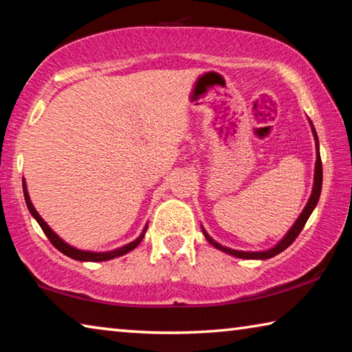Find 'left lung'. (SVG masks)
<instances>
[{
	"label": "left lung",
	"mask_w": 352,
	"mask_h": 352,
	"mask_svg": "<svg viewBox=\"0 0 352 352\" xmlns=\"http://www.w3.org/2000/svg\"><path fill=\"white\" fill-rule=\"evenodd\" d=\"M309 124L310 128H312V134L315 138V151H316V162H315V173H314V187H312V193H310V198L307 201L306 207H304L301 214L296 218V221L292 224V228L289 229V232H287L284 237H282L278 243H276L273 248H268V250H263V251H239V250H232V248H228V246H223L221 243H218L217 240H214L210 237L209 234H207V230L201 226L203 229V234L206 240L209 241V243L217 248V250H220L223 252H226V254H230L234 257H239V258H248V261H265V258H272L274 256H278L279 252H282L284 250H287L295 239L301 232L304 224L307 223L309 217L312 215L314 209L318 204V199H320V195H321V186H322V166H321V157H320V142H318V135H316V131L314 128L312 122H310L309 118Z\"/></svg>",
	"instance_id": "left-lung-1"
}]
</instances>
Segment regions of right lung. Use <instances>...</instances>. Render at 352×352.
<instances>
[{
    "label": "right lung",
    "instance_id": "obj_1",
    "mask_svg": "<svg viewBox=\"0 0 352 352\" xmlns=\"http://www.w3.org/2000/svg\"><path fill=\"white\" fill-rule=\"evenodd\" d=\"M23 195H25V201H26V206H28V210L31 212V215L36 218V221L40 224V228L45 232L46 237L50 239L51 243L54 245V248H57L62 254H65L68 257L74 258V261H80V262H104V261H111V258L115 257H120V256H124L128 254L129 251L135 250V248L140 245V241L145 237V232L148 229V224H145V228H143L142 234L138 235V237L131 241V243L124 245L122 248H117V250H112V251H104V252H95V251H82V250H78V248H74L72 245H68L67 241H63L59 235H57L53 229H51L46 221L43 220L42 217L38 215V212L36 210V207L32 206V201L30 198V193H28V187H26V181L23 179Z\"/></svg>",
    "mask_w": 352,
    "mask_h": 352
}]
</instances>
